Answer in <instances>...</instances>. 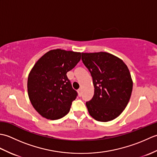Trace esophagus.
<instances>
[{
	"instance_id": "34e87169",
	"label": "esophagus",
	"mask_w": 157,
	"mask_h": 157,
	"mask_svg": "<svg viewBox=\"0 0 157 157\" xmlns=\"http://www.w3.org/2000/svg\"><path fill=\"white\" fill-rule=\"evenodd\" d=\"M78 94H79V96H82V89H79L78 90Z\"/></svg>"
}]
</instances>
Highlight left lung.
<instances>
[{"label": "left lung", "instance_id": "obj_1", "mask_svg": "<svg viewBox=\"0 0 157 157\" xmlns=\"http://www.w3.org/2000/svg\"><path fill=\"white\" fill-rule=\"evenodd\" d=\"M82 60L94 87L93 98L86 103L89 114L96 121H112L121 115L131 97L133 82L128 66L106 52H82Z\"/></svg>", "mask_w": 157, "mask_h": 157}]
</instances>
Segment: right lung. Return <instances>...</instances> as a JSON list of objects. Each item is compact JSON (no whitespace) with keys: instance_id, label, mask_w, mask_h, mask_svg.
Masks as SVG:
<instances>
[{"instance_id":"right-lung-1","label":"right lung","mask_w":157,"mask_h":157,"mask_svg":"<svg viewBox=\"0 0 157 157\" xmlns=\"http://www.w3.org/2000/svg\"><path fill=\"white\" fill-rule=\"evenodd\" d=\"M81 59V52L51 50L41 56L29 73L28 96L33 107L43 117L55 120L69 112L78 93L67 73Z\"/></svg>"}]
</instances>
